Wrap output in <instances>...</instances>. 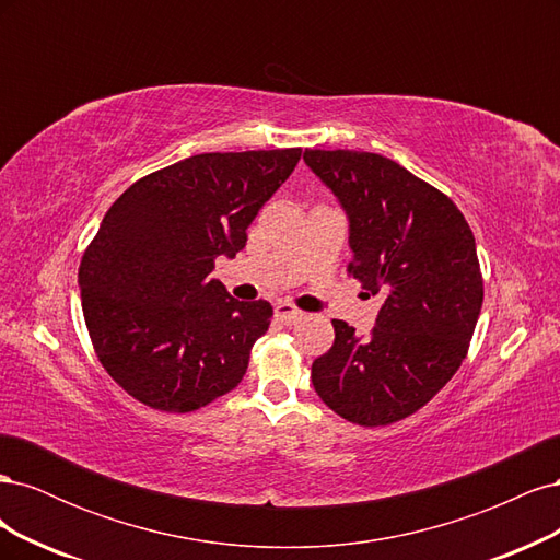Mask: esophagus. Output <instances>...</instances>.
<instances>
[{"label": "esophagus", "instance_id": "esophagus-1", "mask_svg": "<svg viewBox=\"0 0 560 560\" xmlns=\"http://www.w3.org/2000/svg\"><path fill=\"white\" fill-rule=\"evenodd\" d=\"M301 317H303V313L296 311L292 303H278L276 306V319L282 322V325H296Z\"/></svg>", "mask_w": 560, "mask_h": 560}]
</instances>
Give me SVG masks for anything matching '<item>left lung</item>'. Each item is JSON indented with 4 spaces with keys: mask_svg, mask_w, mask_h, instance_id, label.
<instances>
[{
    "mask_svg": "<svg viewBox=\"0 0 560 560\" xmlns=\"http://www.w3.org/2000/svg\"><path fill=\"white\" fill-rule=\"evenodd\" d=\"M303 161L348 217L350 276L383 306L358 336L331 319L334 346L313 362L315 393L354 425L422 409L460 369L483 303L477 243L455 202L381 154L306 149Z\"/></svg>",
    "mask_w": 560,
    "mask_h": 560,
    "instance_id": "8db88e82",
    "label": "left lung"
}]
</instances>
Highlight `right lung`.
<instances>
[{
	"label": "right lung",
	"instance_id": "add662e5",
	"mask_svg": "<svg viewBox=\"0 0 560 560\" xmlns=\"http://www.w3.org/2000/svg\"><path fill=\"white\" fill-rule=\"evenodd\" d=\"M301 149L198 154L116 198L79 266L97 360L130 397L189 413L238 385L268 331V301H238L212 278L233 259Z\"/></svg>",
	"mask_w": 560,
	"mask_h": 560
}]
</instances>
